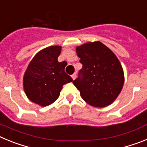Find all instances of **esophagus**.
Wrapping results in <instances>:
<instances>
[{
    "label": "esophagus",
    "instance_id": "1",
    "mask_svg": "<svg viewBox=\"0 0 147 147\" xmlns=\"http://www.w3.org/2000/svg\"><path fill=\"white\" fill-rule=\"evenodd\" d=\"M71 77H72L73 80H74L75 79H76V73H75V74H73V75H71Z\"/></svg>",
    "mask_w": 147,
    "mask_h": 147
}]
</instances>
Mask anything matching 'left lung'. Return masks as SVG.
Here are the masks:
<instances>
[{
	"label": "left lung",
	"mask_w": 147,
	"mask_h": 147,
	"mask_svg": "<svg viewBox=\"0 0 147 147\" xmlns=\"http://www.w3.org/2000/svg\"><path fill=\"white\" fill-rule=\"evenodd\" d=\"M76 51L82 67L73 83L82 99L95 107L111 105L124 82V71L117 57L99 41L82 44Z\"/></svg>",
	"instance_id": "obj_1"
}]
</instances>
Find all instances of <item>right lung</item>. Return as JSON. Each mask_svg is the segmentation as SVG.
<instances>
[{
	"label": "right lung",
	"instance_id": "1",
	"mask_svg": "<svg viewBox=\"0 0 147 147\" xmlns=\"http://www.w3.org/2000/svg\"><path fill=\"white\" fill-rule=\"evenodd\" d=\"M62 47L53 45L42 49L28 64L23 76V89L30 101L46 107L59 96L62 86L73 82L65 72L67 62H58Z\"/></svg>",
	"mask_w": 147,
	"mask_h": 147
}]
</instances>
